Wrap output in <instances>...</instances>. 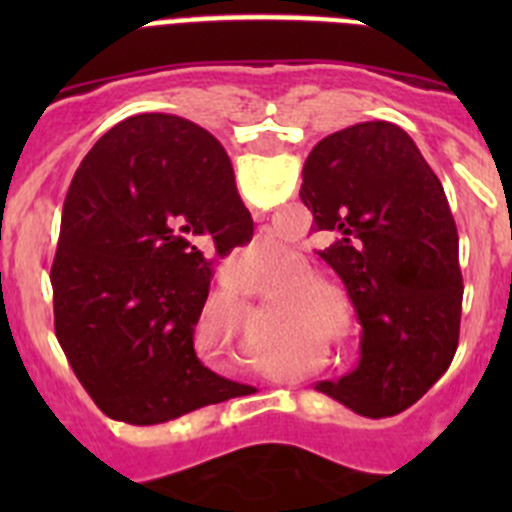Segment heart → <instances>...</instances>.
<instances>
[{"label":"heart","instance_id":"obj_1","mask_svg":"<svg viewBox=\"0 0 512 512\" xmlns=\"http://www.w3.org/2000/svg\"><path fill=\"white\" fill-rule=\"evenodd\" d=\"M248 256H251L253 261H266V264H269V261H277L279 259V251L274 246H271V243H256V246L248 248ZM300 282L302 284L310 282V277H302ZM312 292H315V289H305V292H302V297H310Z\"/></svg>","mask_w":512,"mask_h":512}]
</instances>
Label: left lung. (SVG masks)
Returning <instances> with one entry per match:
<instances>
[{"instance_id":"8db88e82","label":"left lung","mask_w":512,"mask_h":512,"mask_svg":"<svg viewBox=\"0 0 512 512\" xmlns=\"http://www.w3.org/2000/svg\"><path fill=\"white\" fill-rule=\"evenodd\" d=\"M300 197L361 323V359L315 390L359 415H395L449 369L459 346V233L438 176L392 122H356L312 148Z\"/></svg>"}]
</instances>
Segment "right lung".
<instances>
[{
    "label": "right lung",
    "mask_w": 512,
    "mask_h": 512,
    "mask_svg": "<svg viewBox=\"0 0 512 512\" xmlns=\"http://www.w3.org/2000/svg\"><path fill=\"white\" fill-rule=\"evenodd\" d=\"M251 233L228 153L200 125L146 112L94 143L63 202L51 284L58 343L107 418L156 425L248 392L202 364L194 328L205 253Z\"/></svg>",
    "instance_id": "right-lung-1"
}]
</instances>
